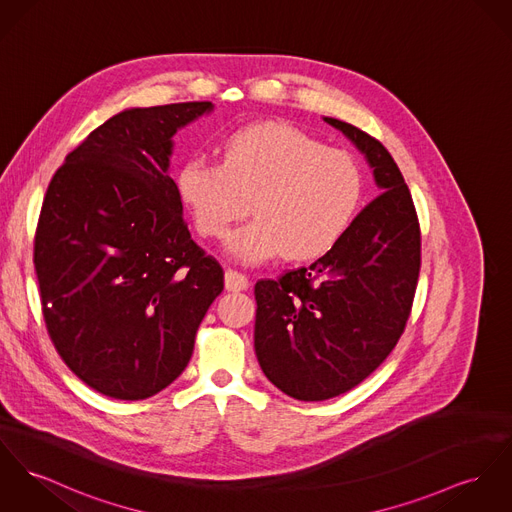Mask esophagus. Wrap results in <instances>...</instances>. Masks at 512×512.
<instances>
[{
    "label": "esophagus",
    "mask_w": 512,
    "mask_h": 512,
    "mask_svg": "<svg viewBox=\"0 0 512 512\" xmlns=\"http://www.w3.org/2000/svg\"><path fill=\"white\" fill-rule=\"evenodd\" d=\"M249 280L247 276L237 273V271H228L226 273V288L228 290H247Z\"/></svg>",
    "instance_id": "esophagus-1"
}]
</instances>
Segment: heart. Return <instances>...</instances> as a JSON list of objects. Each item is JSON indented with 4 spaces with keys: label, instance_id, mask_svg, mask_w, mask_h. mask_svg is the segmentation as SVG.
<instances>
[{
    "label": "heart",
    "instance_id": "1",
    "mask_svg": "<svg viewBox=\"0 0 512 512\" xmlns=\"http://www.w3.org/2000/svg\"><path fill=\"white\" fill-rule=\"evenodd\" d=\"M241 257H243V261H247V263H255V261L261 259V249H257V247H247Z\"/></svg>",
    "mask_w": 512,
    "mask_h": 512
}]
</instances>
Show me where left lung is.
<instances>
[{"instance_id":"1","label":"left lung","mask_w":512,"mask_h":512,"mask_svg":"<svg viewBox=\"0 0 512 512\" xmlns=\"http://www.w3.org/2000/svg\"><path fill=\"white\" fill-rule=\"evenodd\" d=\"M269 146L267 202L310 237L335 232L345 185L356 202L375 197L310 267L255 284L265 376L294 399L323 401L353 390L394 351L419 280V220L390 152L349 122L290 118Z\"/></svg>"}]
</instances>
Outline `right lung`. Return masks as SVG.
<instances>
[{"label": "right lung", "mask_w": 512, "mask_h": 512, "mask_svg": "<svg viewBox=\"0 0 512 512\" xmlns=\"http://www.w3.org/2000/svg\"><path fill=\"white\" fill-rule=\"evenodd\" d=\"M175 132L150 109L109 118L66 156L40 210L35 269L50 339L83 382L124 401L181 376L224 290L183 212Z\"/></svg>", "instance_id": "add662e5"}]
</instances>
